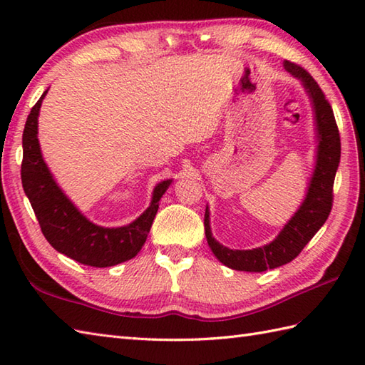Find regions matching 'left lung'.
<instances>
[{"mask_svg":"<svg viewBox=\"0 0 365 365\" xmlns=\"http://www.w3.org/2000/svg\"><path fill=\"white\" fill-rule=\"evenodd\" d=\"M284 67L302 81L314 102L317 128H319L320 138L315 173L299 210L294 213L274 242L263 247H257V250L234 251L220 245L212 237L208 212L205 210L204 227L207 243L218 260L232 269L262 273L265 269L282 267L285 263L292 262L304 250V246L311 242L317 230L328 220L332 202H334L332 188H334L336 170L340 161V135L334 113H332V108L320 89L319 83L312 78L304 67L292 63V61H285Z\"/></svg>","mask_w":365,"mask_h":365,"instance_id":"obj_1","label":"left lung"}]
</instances>
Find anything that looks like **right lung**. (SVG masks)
I'll return each mask as SVG.
<instances>
[{
  "mask_svg": "<svg viewBox=\"0 0 365 365\" xmlns=\"http://www.w3.org/2000/svg\"><path fill=\"white\" fill-rule=\"evenodd\" d=\"M42 97L31 110L23 130L21 183L36 213L43 237L54 250L83 265L105 268L133 259L149 235L160 199L170 185L165 180L153 191L152 204L136 221L125 227L106 229L92 224L76 210L53 180L42 158L37 139V115Z\"/></svg>",
  "mask_w": 365,
  "mask_h": 365,
  "instance_id": "right-lung-1",
  "label": "right lung"
}]
</instances>
